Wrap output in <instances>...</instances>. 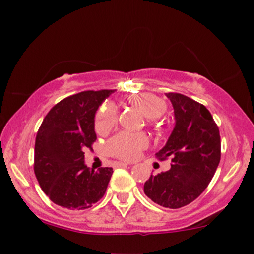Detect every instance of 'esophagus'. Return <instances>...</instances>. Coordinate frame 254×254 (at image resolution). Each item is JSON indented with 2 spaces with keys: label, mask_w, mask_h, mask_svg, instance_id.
<instances>
[{
  "label": "esophagus",
  "mask_w": 254,
  "mask_h": 254,
  "mask_svg": "<svg viewBox=\"0 0 254 254\" xmlns=\"http://www.w3.org/2000/svg\"><path fill=\"white\" fill-rule=\"evenodd\" d=\"M127 165H129L127 162H117V164H116L117 167H124V166H127Z\"/></svg>",
  "instance_id": "esophagus-1"
}]
</instances>
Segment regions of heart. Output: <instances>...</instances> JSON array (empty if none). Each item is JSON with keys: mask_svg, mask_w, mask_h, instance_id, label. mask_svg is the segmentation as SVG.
Segmentation results:
<instances>
[{"mask_svg": "<svg viewBox=\"0 0 254 254\" xmlns=\"http://www.w3.org/2000/svg\"><path fill=\"white\" fill-rule=\"evenodd\" d=\"M131 106L141 111L147 118H157L166 109V105L160 98L148 93L131 94L127 98ZM118 110L112 103H105L99 107L95 115L94 127L98 133H106L117 124ZM149 144V138L145 133L135 132H119L107 141L105 149L111 156L118 159L135 160L139 156L142 150Z\"/></svg>", "mask_w": 254, "mask_h": 254, "instance_id": "b5f03b06", "label": "heart"}]
</instances>
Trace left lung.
<instances>
[{"label": "left lung", "mask_w": 254, "mask_h": 254, "mask_svg": "<svg viewBox=\"0 0 254 254\" xmlns=\"http://www.w3.org/2000/svg\"><path fill=\"white\" fill-rule=\"evenodd\" d=\"M174 109L176 125L167 143L155 154L171 157V170L150 176L144 193L154 203L178 209L193 202L211 182L221 159V138L211 113L193 99L166 93Z\"/></svg>", "instance_id": "1"}]
</instances>
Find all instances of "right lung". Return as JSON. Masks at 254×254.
<instances>
[{"label":"right lung","instance_id":"obj_1","mask_svg":"<svg viewBox=\"0 0 254 254\" xmlns=\"http://www.w3.org/2000/svg\"><path fill=\"white\" fill-rule=\"evenodd\" d=\"M113 90H84L63 99L49 111L37 132L34 173L42 190L57 205L84 210L106 192L111 167L90 170L86 148L97 139L95 112Z\"/></svg>","mask_w":254,"mask_h":254}]
</instances>
